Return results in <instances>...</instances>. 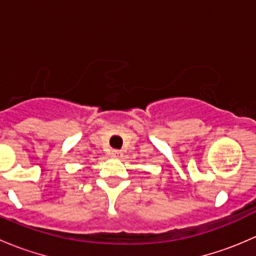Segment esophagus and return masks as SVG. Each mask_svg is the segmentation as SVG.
<instances>
[{"label":"esophagus","mask_w":256,"mask_h":256,"mask_svg":"<svg viewBox=\"0 0 256 256\" xmlns=\"http://www.w3.org/2000/svg\"><path fill=\"white\" fill-rule=\"evenodd\" d=\"M110 154H112V157H121V154H121L118 150H112V151L110 152Z\"/></svg>","instance_id":"obj_1"}]
</instances>
